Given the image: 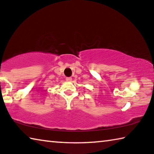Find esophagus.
<instances>
[{
    "label": "esophagus",
    "mask_w": 154,
    "mask_h": 154,
    "mask_svg": "<svg viewBox=\"0 0 154 154\" xmlns=\"http://www.w3.org/2000/svg\"><path fill=\"white\" fill-rule=\"evenodd\" d=\"M66 81H68V82H70L71 80H72V77H66Z\"/></svg>",
    "instance_id": "34e87169"
}]
</instances>
